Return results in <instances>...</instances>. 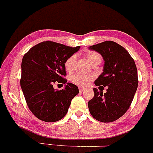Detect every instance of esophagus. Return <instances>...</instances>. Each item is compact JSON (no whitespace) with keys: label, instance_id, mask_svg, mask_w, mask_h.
<instances>
[{"label":"esophagus","instance_id":"1","mask_svg":"<svg viewBox=\"0 0 153 153\" xmlns=\"http://www.w3.org/2000/svg\"><path fill=\"white\" fill-rule=\"evenodd\" d=\"M79 92H83L84 90H85V88H84V87H79Z\"/></svg>","mask_w":153,"mask_h":153}]
</instances>
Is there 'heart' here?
<instances>
[{
    "instance_id": "obj_1",
    "label": "heart",
    "mask_w": 153,
    "mask_h": 153,
    "mask_svg": "<svg viewBox=\"0 0 153 153\" xmlns=\"http://www.w3.org/2000/svg\"><path fill=\"white\" fill-rule=\"evenodd\" d=\"M85 56L91 65L94 64L97 61H101L100 55L97 53L94 52V51H88L87 53H86ZM75 61H76V56L74 55L70 56L69 58L66 59L64 63V66L66 71L70 72L73 70ZM92 79H93L92 76H85V75L80 74H77L74 75L71 77V81L77 85L85 87V86H87L90 83Z\"/></svg>"
}]
</instances>
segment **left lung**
<instances>
[{"label":"left lung","mask_w":153,"mask_h":153,"mask_svg":"<svg viewBox=\"0 0 153 153\" xmlns=\"http://www.w3.org/2000/svg\"><path fill=\"white\" fill-rule=\"evenodd\" d=\"M89 49L99 53L104 60L102 73L95 85L102 89V85L108 87L104 94L93 89L95 95L88 102L89 110L97 121L112 122L121 118L131 105L138 86L136 65L128 51L113 41L94 45Z\"/></svg>","instance_id":"obj_1"}]
</instances>
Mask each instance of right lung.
Instances as JSON below:
<instances>
[{
    "label": "right lung",
    "mask_w": 153,
    "mask_h": 153,
    "mask_svg": "<svg viewBox=\"0 0 153 153\" xmlns=\"http://www.w3.org/2000/svg\"><path fill=\"white\" fill-rule=\"evenodd\" d=\"M80 48L45 41L29 50L22 61V92L32 113L45 122L58 121L66 116L71 100L79 94L76 85L67 82L64 63ZM64 83L61 91L54 83Z\"/></svg>",
    "instance_id": "add662e5"
}]
</instances>
